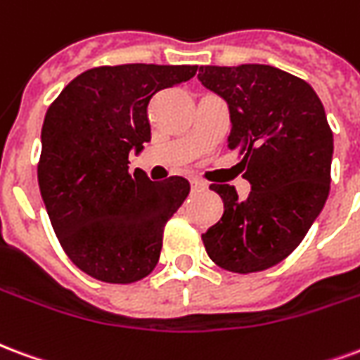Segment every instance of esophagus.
I'll use <instances>...</instances> for the list:
<instances>
[{"mask_svg":"<svg viewBox=\"0 0 360 360\" xmlns=\"http://www.w3.org/2000/svg\"><path fill=\"white\" fill-rule=\"evenodd\" d=\"M190 184H191V191H203V190H207V184L201 182V180H198V178H191Z\"/></svg>","mask_w":360,"mask_h":360,"instance_id":"1","label":"esophagus"}]
</instances>
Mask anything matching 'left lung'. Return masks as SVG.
I'll return each mask as SVG.
<instances>
[{
  "label": "left lung",
  "instance_id": "left-lung-1",
  "mask_svg": "<svg viewBox=\"0 0 360 360\" xmlns=\"http://www.w3.org/2000/svg\"><path fill=\"white\" fill-rule=\"evenodd\" d=\"M199 82L228 103V148L238 151L248 199L212 184L224 212L201 234L220 269L249 274L284 261L303 241L330 191L334 136L316 91L270 65L199 67Z\"/></svg>",
  "mask_w": 360,
  "mask_h": 360
}]
</instances>
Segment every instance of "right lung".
<instances>
[{"mask_svg": "<svg viewBox=\"0 0 360 360\" xmlns=\"http://www.w3.org/2000/svg\"><path fill=\"white\" fill-rule=\"evenodd\" d=\"M195 65H117L76 76L41 126L38 184L57 240L88 276L132 284L159 263L162 230L190 182L128 172V153L151 140L149 99L186 82Z\"/></svg>", "mask_w": 360, "mask_h": 360, "instance_id": "right-lung-1", "label": "right lung"}]
</instances>
